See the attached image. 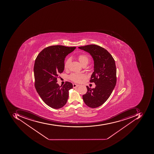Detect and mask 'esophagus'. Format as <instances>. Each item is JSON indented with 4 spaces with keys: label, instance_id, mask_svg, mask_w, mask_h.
I'll list each match as a JSON object with an SVG mask.
<instances>
[{
    "label": "esophagus",
    "instance_id": "34e87169",
    "mask_svg": "<svg viewBox=\"0 0 154 154\" xmlns=\"http://www.w3.org/2000/svg\"><path fill=\"white\" fill-rule=\"evenodd\" d=\"M72 85H73V88H77V87H78L79 86V85L76 84H72Z\"/></svg>",
    "mask_w": 154,
    "mask_h": 154
}]
</instances>
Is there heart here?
<instances>
[{
	"label": "heart",
	"instance_id": "heart-1",
	"mask_svg": "<svg viewBox=\"0 0 154 154\" xmlns=\"http://www.w3.org/2000/svg\"><path fill=\"white\" fill-rule=\"evenodd\" d=\"M78 58L79 62L83 66L84 65H87L88 63L89 57L88 54H81L78 55ZM71 60V59L70 58H68L66 60L64 63L65 69H68L69 65L70 63ZM84 77V75H83L76 73H72L71 75H70L69 76V78L70 80L72 82L77 83L80 82Z\"/></svg>",
	"mask_w": 154,
	"mask_h": 154
}]
</instances>
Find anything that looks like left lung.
<instances>
[{
    "label": "left lung",
    "mask_w": 154,
    "mask_h": 154,
    "mask_svg": "<svg viewBox=\"0 0 154 154\" xmlns=\"http://www.w3.org/2000/svg\"><path fill=\"white\" fill-rule=\"evenodd\" d=\"M90 54L94 60V72L90 82L96 85L94 88L87 86V92L83 95L85 105L94 108L102 105L111 95L117 82L116 64L106 49L95 44L79 47Z\"/></svg>",
    "instance_id": "1"
}]
</instances>
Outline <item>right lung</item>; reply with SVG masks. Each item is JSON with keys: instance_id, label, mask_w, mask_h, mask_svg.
Wrapping results in <instances>:
<instances>
[{"instance_id": "1", "label": "right lung", "mask_w": 154, "mask_h": 154, "mask_svg": "<svg viewBox=\"0 0 154 154\" xmlns=\"http://www.w3.org/2000/svg\"><path fill=\"white\" fill-rule=\"evenodd\" d=\"M75 47L54 45L44 48L35 59L34 66L35 87L43 101L54 109L66 105L72 84L65 82L61 87L57 83L59 74L64 69L65 58Z\"/></svg>"}]
</instances>
